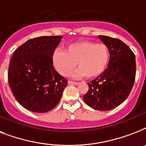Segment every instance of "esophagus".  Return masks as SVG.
Masks as SVG:
<instances>
[{
	"instance_id": "34e87169",
	"label": "esophagus",
	"mask_w": 146,
	"mask_h": 146,
	"mask_svg": "<svg viewBox=\"0 0 146 146\" xmlns=\"http://www.w3.org/2000/svg\"><path fill=\"white\" fill-rule=\"evenodd\" d=\"M68 83L70 85H78L79 84V82H73V81H69Z\"/></svg>"
}]
</instances>
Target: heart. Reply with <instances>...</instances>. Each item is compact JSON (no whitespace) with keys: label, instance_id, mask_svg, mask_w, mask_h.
Instances as JSON below:
<instances>
[{"label":"heart","instance_id":"heart-1","mask_svg":"<svg viewBox=\"0 0 146 146\" xmlns=\"http://www.w3.org/2000/svg\"><path fill=\"white\" fill-rule=\"evenodd\" d=\"M110 53L104 44L88 40L73 42L66 47V52L56 50L53 54V64L62 76H67L75 68L76 76L92 79L103 73L108 63Z\"/></svg>","mask_w":146,"mask_h":146}]
</instances>
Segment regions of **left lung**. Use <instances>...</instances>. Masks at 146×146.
Listing matches in <instances>:
<instances>
[{
	"label": "left lung",
	"mask_w": 146,
	"mask_h": 146,
	"mask_svg": "<svg viewBox=\"0 0 146 146\" xmlns=\"http://www.w3.org/2000/svg\"><path fill=\"white\" fill-rule=\"evenodd\" d=\"M108 48V66L88 82L89 90L83 96L85 103L98 111H110L127 99L136 79V59L132 50L121 40L99 35Z\"/></svg>",
	"instance_id": "left-lung-1"
}]
</instances>
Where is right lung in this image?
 <instances>
[{
    "label": "right lung",
    "mask_w": 146,
    "mask_h": 146,
    "mask_svg": "<svg viewBox=\"0 0 146 146\" xmlns=\"http://www.w3.org/2000/svg\"><path fill=\"white\" fill-rule=\"evenodd\" d=\"M62 37L42 36L28 40L15 50L8 69V82L15 98L37 113L52 110L67 86L55 70L52 56Z\"/></svg>",
    "instance_id": "obj_1"
}]
</instances>
